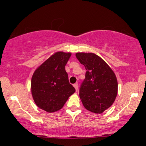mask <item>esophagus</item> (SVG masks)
<instances>
[{
	"mask_svg": "<svg viewBox=\"0 0 146 146\" xmlns=\"http://www.w3.org/2000/svg\"><path fill=\"white\" fill-rule=\"evenodd\" d=\"M73 86H74V88H75V89H76V90L78 91V83L73 84Z\"/></svg>",
	"mask_w": 146,
	"mask_h": 146,
	"instance_id": "esophagus-1",
	"label": "esophagus"
}]
</instances>
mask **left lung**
I'll list each match as a JSON object with an SVG mask.
<instances>
[{
  "instance_id": "8db88e82",
  "label": "left lung",
  "mask_w": 146,
  "mask_h": 146,
  "mask_svg": "<svg viewBox=\"0 0 146 146\" xmlns=\"http://www.w3.org/2000/svg\"><path fill=\"white\" fill-rule=\"evenodd\" d=\"M76 58L86 70L79 95L85 109L101 114L114 103L118 84L115 74L107 63L92 53H77Z\"/></svg>"
}]
</instances>
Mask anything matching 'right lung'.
Returning a JSON list of instances; mask_svg holds the SVG:
<instances>
[{
	"label": "right lung",
	"instance_id": "1",
	"mask_svg": "<svg viewBox=\"0 0 146 146\" xmlns=\"http://www.w3.org/2000/svg\"><path fill=\"white\" fill-rule=\"evenodd\" d=\"M71 54L58 51L45 61L34 73L31 82L32 97L36 105L47 112L61 110L75 92L65 66Z\"/></svg>",
	"mask_w": 146,
	"mask_h": 146
}]
</instances>
